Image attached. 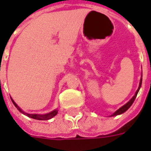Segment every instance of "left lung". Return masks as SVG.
Segmentation results:
<instances>
[{
    "instance_id": "8db88e82",
    "label": "left lung",
    "mask_w": 151,
    "mask_h": 151,
    "mask_svg": "<svg viewBox=\"0 0 151 151\" xmlns=\"http://www.w3.org/2000/svg\"><path fill=\"white\" fill-rule=\"evenodd\" d=\"M142 78H141V80H140V83H139V86H138V89L137 90L136 93H135V95H133V97L131 99H130L129 101L126 104H124V106H122L121 108H120L117 111H116L115 112H114L112 115H111V116H117V115H120V114L124 113V111H126L129 108L131 107V105L133 104V103L134 102V100H135V99H136L137 97V93H138V91H139L140 88H141V86H142Z\"/></svg>"
}]
</instances>
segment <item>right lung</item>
<instances>
[{"label":"right lung","instance_id":"1","mask_svg":"<svg viewBox=\"0 0 151 151\" xmlns=\"http://www.w3.org/2000/svg\"><path fill=\"white\" fill-rule=\"evenodd\" d=\"M12 102H13V104H14V105L15 107L17 108V109H18V111H20V112H22V114H25L26 116H27L28 117H31V118H32V119H35V120H50V119H52L53 116H55L56 114H57V110H54V111H51V112H49V113L47 114H44V115H39V114H29V113H26V112H24V111L22 110L21 108L18 107V105L16 104V103H15L13 99H11Z\"/></svg>","mask_w":151,"mask_h":151}]
</instances>
